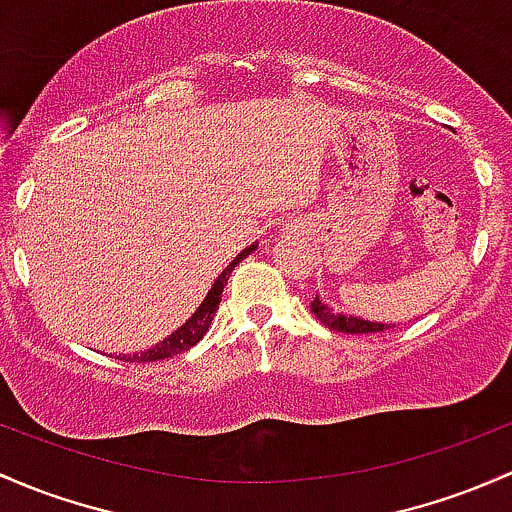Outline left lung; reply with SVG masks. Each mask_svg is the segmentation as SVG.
<instances>
[{"label":"left lung","instance_id":"1","mask_svg":"<svg viewBox=\"0 0 512 512\" xmlns=\"http://www.w3.org/2000/svg\"><path fill=\"white\" fill-rule=\"evenodd\" d=\"M311 311H314L316 319H319L326 328H333V331L341 333H380L385 331V328H392V324H375V321L358 319V316L336 314V311L328 309L319 297L311 301Z\"/></svg>","mask_w":512,"mask_h":512}]
</instances>
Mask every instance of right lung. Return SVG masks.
Masks as SVG:
<instances>
[{
	"label": "right lung",
	"instance_id": "obj_1",
	"mask_svg": "<svg viewBox=\"0 0 512 512\" xmlns=\"http://www.w3.org/2000/svg\"><path fill=\"white\" fill-rule=\"evenodd\" d=\"M255 247L257 245L245 247V250H242L240 255L235 257V260L230 262V265L218 274V279H215V282H213L211 292L206 294V299L201 301V306H198V309L193 311L191 319H188L186 324L179 328V331H174L169 338H164V341L157 343V346H154V348H149V351L125 355V358H122V360H127V363H154V360L171 358V355H179V353L188 351V348L196 346V343L203 338V333L208 331V326H211L215 311H218L220 297H223V287H225V284H228V277H230V274H233L235 267H238L240 262L245 260V257L250 255L252 250H255Z\"/></svg>",
	"mask_w": 512,
	"mask_h": 512
}]
</instances>
